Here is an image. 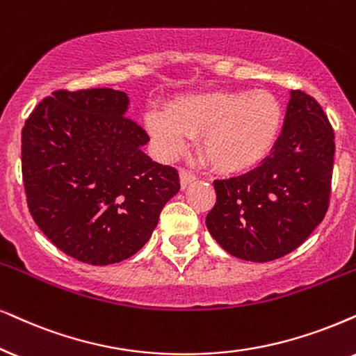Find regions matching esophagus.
Returning <instances> with one entry per match:
<instances>
[{
    "instance_id": "1",
    "label": "esophagus",
    "mask_w": 356,
    "mask_h": 356,
    "mask_svg": "<svg viewBox=\"0 0 356 356\" xmlns=\"http://www.w3.org/2000/svg\"><path fill=\"white\" fill-rule=\"evenodd\" d=\"M179 179H181V187L182 188H186V187H188L191 186L192 182H195V175H193L192 172H188V170H181V172H179Z\"/></svg>"
}]
</instances>
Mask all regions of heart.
<instances>
[{
    "mask_svg": "<svg viewBox=\"0 0 356 356\" xmlns=\"http://www.w3.org/2000/svg\"><path fill=\"white\" fill-rule=\"evenodd\" d=\"M282 110L268 92H215L186 97L145 116L157 151L174 157L199 136L200 152L211 168L235 174L268 154L281 128Z\"/></svg>",
    "mask_w": 356,
    "mask_h": 356,
    "instance_id": "obj_1",
    "label": "heart"
}]
</instances>
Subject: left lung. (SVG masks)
Returning <instances> with one entry per match:
<instances>
[{
    "label": "left lung",
    "mask_w": 356,
    "mask_h": 356,
    "mask_svg": "<svg viewBox=\"0 0 356 356\" xmlns=\"http://www.w3.org/2000/svg\"><path fill=\"white\" fill-rule=\"evenodd\" d=\"M334 129L322 106L291 90L282 131L250 172L213 182L210 235L235 258L268 263L307 240L325 217L334 169Z\"/></svg>",
    "instance_id": "1"
}]
</instances>
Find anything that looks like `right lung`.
Returning a JSON list of instances; mask_svg holds the SVG:
<instances>
[{"instance_id": "right-lung-1", "label": "right lung", "mask_w": 356, "mask_h": 356, "mask_svg": "<svg viewBox=\"0 0 356 356\" xmlns=\"http://www.w3.org/2000/svg\"><path fill=\"white\" fill-rule=\"evenodd\" d=\"M128 108L121 90H58L22 128L34 222L58 250L93 266L138 253L181 188L177 170L145 154L149 138Z\"/></svg>"}]
</instances>
